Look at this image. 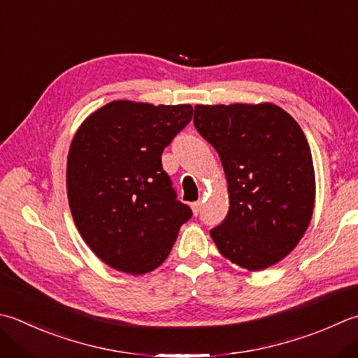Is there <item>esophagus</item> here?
<instances>
[{
  "label": "esophagus",
  "instance_id": "1",
  "mask_svg": "<svg viewBox=\"0 0 358 358\" xmlns=\"http://www.w3.org/2000/svg\"><path fill=\"white\" fill-rule=\"evenodd\" d=\"M200 206H201V203L200 201H194V203H191V208H192V213L197 215L199 213H200Z\"/></svg>",
  "mask_w": 358,
  "mask_h": 358
}]
</instances>
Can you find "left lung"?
<instances>
[{
	"label": "left lung",
	"instance_id": "left-lung-1",
	"mask_svg": "<svg viewBox=\"0 0 358 358\" xmlns=\"http://www.w3.org/2000/svg\"><path fill=\"white\" fill-rule=\"evenodd\" d=\"M194 125L227 175L229 211L211 229L220 255L250 271L282 261L304 236L315 206L304 131L270 102L195 105Z\"/></svg>",
	"mask_w": 358,
	"mask_h": 358
}]
</instances>
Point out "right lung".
<instances>
[{
    "mask_svg": "<svg viewBox=\"0 0 358 358\" xmlns=\"http://www.w3.org/2000/svg\"><path fill=\"white\" fill-rule=\"evenodd\" d=\"M192 111L189 103L113 101L77 129L66 161L69 209L82 239L111 268L129 275L155 270L191 219L161 153Z\"/></svg>",
    "mask_w": 358,
    "mask_h": 358,
    "instance_id": "add662e5",
    "label": "right lung"
}]
</instances>
